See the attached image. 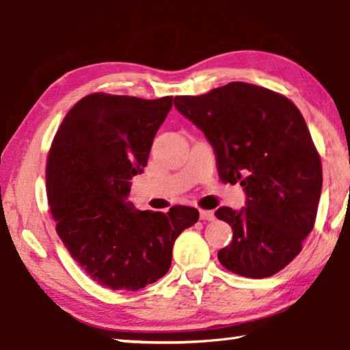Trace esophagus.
I'll return each instance as SVG.
<instances>
[{
  "label": "esophagus",
  "instance_id": "obj_1",
  "mask_svg": "<svg viewBox=\"0 0 350 350\" xmlns=\"http://www.w3.org/2000/svg\"><path fill=\"white\" fill-rule=\"evenodd\" d=\"M200 219H202V220L211 221V220L215 219V215H214L213 211H206V209H200Z\"/></svg>",
  "mask_w": 350,
  "mask_h": 350
}]
</instances>
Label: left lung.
Wrapping results in <instances>:
<instances>
[{
    "instance_id": "8db88e82",
    "label": "left lung",
    "mask_w": 350,
    "mask_h": 350,
    "mask_svg": "<svg viewBox=\"0 0 350 350\" xmlns=\"http://www.w3.org/2000/svg\"><path fill=\"white\" fill-rule=\"evenodd\" d=\"M174 107L211 144L220 179L240 182L246 194L241 209L215 211L232 228L219 262L250 278L277 274L300 254L321 196V161L300 110L246 82L176 96Z\"/></svg>"
}]
</instances>
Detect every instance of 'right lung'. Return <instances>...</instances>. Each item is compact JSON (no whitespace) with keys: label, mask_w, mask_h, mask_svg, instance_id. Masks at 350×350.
<instances>
[{"label":"right lung","mask_w":350,"mask_h":350,"mask_svg":"<svg viewBox=\"0 0 350 350\" xmlns=\"http://www.w3.org/2000/svg\"><path fill=\"white\" fill-rule=\"evenodd\" d=\"M173 96L93 93L62 120L50 148L47 199L56 232L76 263L111 291H139L167 274L179 234L199 220L191 206L136 209L131 177L147 167Z\"/></svg>","instance_id":"add662e5"}]
</instances>
